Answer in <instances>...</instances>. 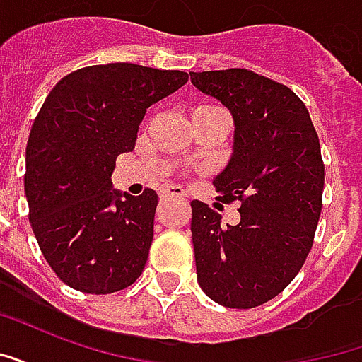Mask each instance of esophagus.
Returning <instances> with one entry per match:
<instances>
[{
    "mask_svg": "<svg viewBox=\"0 0 362 362\" xmlns=\"http://www.w3.org/2000/svg\"><path fill=\"white\" fill-rule=\"evenodd\" d=\"M186 196V192L180 188V186H165V188L160 189V197H165V199H170V197H184Z\"/></svg>",
    "mask_w": 362,
    "mask_h": 362,
    "instance_id": "obj_1",
    "label": "esophagus"
}]
</instances>
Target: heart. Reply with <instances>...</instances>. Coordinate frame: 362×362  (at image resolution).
<instances>
[{
    "instance_id": "b5f03b06",
    "label": "heart",
    "mask_w": 362,
    "mask_h": 362,
    "mask_svg": "<svg viewBox=\"0 0 362 362\" xmlns=\"http://www.w3.org/2000/svg\"><path fill=\"white\" fill-rule=\"evenodd\" d=\"M204 108H213V106H199V108H196V110H204Z\"/></svg>"
}]
</instances>
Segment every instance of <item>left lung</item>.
Returning <instances> with one entry per match:
<instances>
[{
    "label": "left lung",
    "mask_w": 362,
    "mask_h": 362,
    "mask_svg": "<svg viewBox=\"0 0 362 362\" xmlns=\"http://www.w3.org/2000/svg\"><path fill=\"white\" fill-rule=\"evenodd\" d=\"M189 77L235 118V153L213 186L221 202H240L235 227L192 202L197 283L227 308H254L295 279L314 243L324 192L318 134L303 100L264 75L233 67Z\"/></svg>",
    "instance_id": "8db88e82"
}]
</instances>
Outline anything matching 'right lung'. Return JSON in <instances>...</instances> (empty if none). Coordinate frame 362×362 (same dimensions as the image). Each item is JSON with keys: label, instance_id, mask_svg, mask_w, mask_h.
<instances>
[{"label": "right lung", "instance_id": "add662e5", "mask_svg": "<svg viewBox=\"0 0 362 362\" xmlns=\"http://www.w3.org/2000/svg\"><path fill=\"white\" fill-rule=\"evenodd\" d=\"M186 81V71L106 64L66 75L46 96L28 135L25 194L40 252L67 287L108 295L141 275L157 192L122 196L110 176L147 108Z\"/></svg>", "mask_w": 362, "mask_h": 362}]
</instances>
